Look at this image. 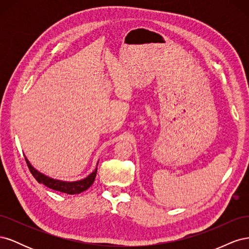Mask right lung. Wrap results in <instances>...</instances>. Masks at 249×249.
Masks as SVG:
<instances>
[{"mask_svg":"<svg viewBox=\"0 0 249 249\" xmlns=\"http://www.w3.org/2000/svg\"><path fill=\"white\" fill-rule=\"evenodd\" d=\"M25 159H26V162H27V165H28L30 171H31V173L36 178L37 182L49 187L50 189L56 190L59 192H63V193H67V194H80L81 192L87 190L88 188L93 184L94 178L96 177L97 167L91 173H90L88 177H86L85 178H82L80 180L67 182V180L55 179V178H52L46 175H43V173H41L40 171L35 169L26 157H25ZM97 164H99V162H97Z\"/></svg>","mask_w":249,"mask_h":249,"instance_id":"1","label":"right lung"}]
</instances>
